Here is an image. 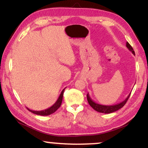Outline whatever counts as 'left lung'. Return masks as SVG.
Returning a JSON list of instances; mask_svg holds the SVG:
<instances>
[{
    "instance_id": "obj_1",
    "label": "left lung",
    "mask_w": 148,
    "mask_h": 148,
    "mask_svg": "<svg viewBox=\"0 0 148 148\" xmlns=\"http://www.w3.org/2000/svg\"><path fill=\"white\" fill-rule=\"evenodd\" d=\"M126 46L129 49V51H131L132 52V53L133 55H135V51H133V49L132 48V47L130 45V44L128 42L126 43ZM130 95L131 93H129V95L127 96V97L126 99L123 101L121 103H117V104H114V105H111V106H105V105H101V104L97 103H95L94 101H92L91 98L90 97L89 94L87 93L86 95V97H87V101L89 103V105L91 106V107L93 108V109L97 111L98 112H101V113H104V114H110L112 113V112H114L117 110H119L123 107L125 105V103H127L128 99H129L130 97Z\"/></svg>"
}]
</instances>
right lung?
Instances as JSON below:
<instances>
[{"label": "right lung", "instance_id": "right-lung-1", "mask_svg": "<svg viewBox=\"0 0 148 148\" xmlns=\"http://www.w3.org/2000/svg\"><path fill=\"white\" fill-rule=\"evenodd\" d=\"M65 88H64V89L62 90V92H61L60 97H59V98L56 101V103H55L52 106H51L50 108H47V109H46V110H41V111H34V110H31L27 108V110H28L29 112H32L33 114H37V115H40V116H48V115H50V114H51L54 113V112L60 107L61 104H62V99H63V95H64V92L65 90Z\"/></svg>", "mask_w": 148, "mask_h": 148}]
</instances>
